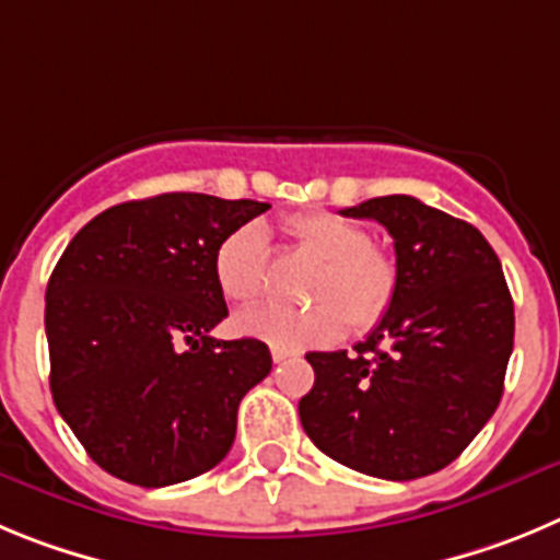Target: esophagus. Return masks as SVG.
I'll use <instances>...</instances> for the list:
<instances>
[{
    "instance_id": "obj_1",
    "label": "esophagus",
    "mask_w": 560,
    "mask_h": 560,
    "mask_svg": "<svg viewBox=\"0 0 560 560\" xmlns=\"http://www.w3.org/2000/svg\"><path fill=\"white\" fill-rule=\"evenodd\" d=\"M270 354H273V362H284V360H290V357H295L292 351H287V349H270Z\"/></svg>"
}]
</instances>
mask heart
<instances>
[{"label":"heart","mask_w":560,"mask_h":560,"mask_svg":"<svg viewBox=\"0 0 560 560\" xmlns=\"http://www.w3.org/2000/svg\"><path fill=\"white\" fill-rule=\"evenodd\" d=\"M292 240L324 270L310 287V310L254 306L236 317V329L273 349H320L340 340L346 326L368 331L390 310L399 268L390 250L371 243L365 225L331 211H306L287 223ZM270 234L261 223L231 231L214 254V276L225 299L248 304L270 290Z\"/></svg>","instance_id":"b5f03b06"}]
</instances>
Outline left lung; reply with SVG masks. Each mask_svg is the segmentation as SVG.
Masks as SVG:
<instances>
[{
  "instance_id": "obj_1",
  "label": "left lung",
  "mask_w": 560,
  "mask_h": 560,
  "mask_svg": "<svg viewBox=\"0 0 560 560\" xmlns=\"http://www.w3.org/2000/svg\"><path fill=\"white\" fill-rule=\"evenodd\" d=\"M393 236L399 284L376 329L346 351H310L315 385L299 401L317 450L382 480L450 466L502 399L513 299L486 236L410 195L340 211Z\"/></svg>"
}]
</instances>
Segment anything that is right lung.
Masks as SVG:
<instances>
[{
	"mask_svg": "<svg viewBox=\"0 0 560 560\" xmlns=\"http://www.w3.org/2000/svg\"><path fill=\"white\" fill-rule=\"evenodd\" d=\"M268 209L198 192L130 200L85 223L58 259L44 310L49 387L108 475L161 488L229 455L240 401L273 357L254 337H211L229 315L214 254Z\"/></svg>",
	"mask_w": 560,
	"mask_h": 560,
	"instance_id": "obj_1",
	"label": "right lung"
}]
</instances>
